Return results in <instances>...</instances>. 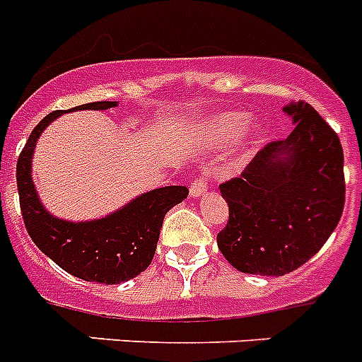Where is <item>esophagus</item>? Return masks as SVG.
Segmentation results:
<instances>
[{
  "label": "esophagus",
  "instance_id": "esophagus-1",
  "mask_svg": "<svg viewBox=\"0 0 362 362\" xmlns=\"http://www.w3.org/2000/svg\"><path fill=\"white\" fill-rule=\"evenodd\" d=\"M206 192V179L199 177L190 185V196L192 197H202Z\"/></svg>",
  "mask_w": 362,
  "mask_h": 362
}]
</instances>
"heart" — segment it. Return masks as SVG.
Returning <instances> with one entry per match:
<instances>
[{
	"mask_svg": "<svg viewBox=\"0 0 362 362\" xmlns=\"http://www.w3.org/2000/svg\"><path fill=\"white\" fill-rule=\"evenodd\" d=\"M249 124V115L243 111H225L206 119L197 126V137L216 146H225L242 134ZM256 137H262V129L256 128Z\"/></svg>",
	"mask_w": 362,
	"mask_h": 362,
	"instance_id": "b5f03b06",
	"label": "heart"
}]
</instances>
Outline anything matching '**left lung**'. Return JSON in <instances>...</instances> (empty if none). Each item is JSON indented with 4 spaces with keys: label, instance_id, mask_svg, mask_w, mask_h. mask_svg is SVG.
Returning a JSON list of instances; mask_svg holds the SVG:
<instances>
[{
    "label": "left lung",
    "instance_id": "obj_1",
    "mask_svg": "<svg viewBox=\"0 0 362 362\" xmlns=\"http://www.w3.org/2000/svg\"><path fill=\"white\" fill-rule=\"evenodd\" d=\"M295 128L256 153L242 175L219 185L228 221L218 234L234 269L284 276L320 251L344 209L341 141L308 102L284 107Z\"/></svg>",
    "mask_w": 362,
    "mask_h": 362
}]
</instances>
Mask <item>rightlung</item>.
Listing matches in <instances>:
<instances>
[{
  "mask_svg": "<svg viewBox=\"0 0 362 362\" xmlns=\"http://www.w3.org/2000/svg\"><path fill=\"white\" fill-rule=\"evenodd\" d=\"M117 102L102 100L73 110L52 111L40 120L18 157L16 181L23 223L30 240L62 269L88 282L120 284L143 273L153 260L166 212L188 196L187 187H163L135 197L122 209L93 221H66L45 211L30 175V160L42 132L62 113L107 110Z\"/></svg>",
  "mask_w": 362,
  "mask_h": 362,
  "instance_id": "1",
  "label": "right lung"
}]
</instances>
